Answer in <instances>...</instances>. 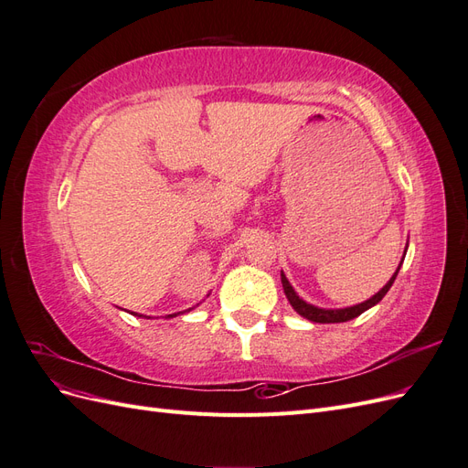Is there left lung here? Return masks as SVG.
<instances>
[{
	"mask_svg": "<svg viewBox=\"0 0 468 468\" xmlns=\"http://www.w3.org/2000/svg\"><path fill=\"white\" fill-rule=\"evenodd\" d=\"M402 265V263H400ZM400 265L399 269H396V273L390 277V281L387 282L385 287H382L377 294H373L369 301H365L361 304H356V306H349V308H318V306H313L304 303L299 294L294 292V289L291 287L289 279L285 277V273L281 271V282H282V291H285L287 299L291 303V306L299 313L303 318L310 320V322H318V324H337V322H347V320H353L357 318L359 314H363L365 310H369L371 306H375L377 303L382 301V296H385L388 292V289L392 287V282L396 279V275H399L400 271Z\"/></svg>",
	"mask_w": 468,
	"mask_h": 468,
	"instance_id": "8db88e82",
	"label": "left lung"
}]
</instances>
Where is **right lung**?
<instances>
[{
    "mask_svg": "<svg viewBox=\"0 0 468 468\" xmlns=\"http://www.w3.org/2000/svg\"><path fill=\"white\" fill-rule=\"evenodd\" d=\"M191 310V308H189ZM179 314V313H177ZM177 314H167V318H174V316H177Z\"/></svg>",
    "mask_w": 468,
    "mask_h": 468,
    "instance_id": "add662e5",
    "label": "right lung"
}]
</instances>
